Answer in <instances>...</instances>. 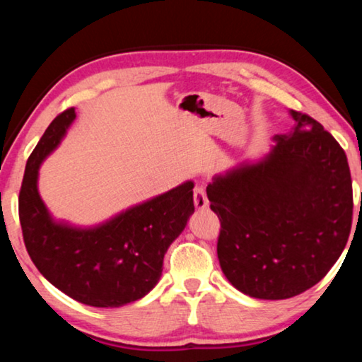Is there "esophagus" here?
I'll use <instances>...</instances> for the list:
<instances>
[{"label": "esophagus", "instance_id": "esophagus-1", "mask_svg": "<svg viewBox=\"0 0 362 362\" xmlns=\"http://www.w3.org/2000/svg\"><path fill=\"white\" fill-rule=\"evenodd\" d=\"M193 196H194V206L196 209H206L209 201H207L206 196V189L203 185H196L193 189Z\"/></svg>", "mask_w": 362, "mask_h": 362}]
</instances>
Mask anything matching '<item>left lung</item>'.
<instances>
[{"instance_id": "left-lung-1", "label": "left lung", "mask_w": 362, "mask_h": 362, "mask_svg": "<svg viewBox=\"0 0 362 362\" xmlns=\"http://www.w3.org/2000/svg\"><path fill=\"white\" fill-rule=\"evenodd\" d=\"M296 127L255 164L207 185L220 220L217 255L246 296L283 300L320 283L346 246L351 174L339 142L311 116L291 110Z\"/></svg>"}]
</instances>
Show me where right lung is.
I'll use <instances>...</instances> for the list:
<instances>
[{
	"mask_svg": "<svg viewBox=\"0 0 362 362\" xmlns=\"http://www.w3.org/2000/svg\"><path fill=\"white\" fill-rule=\"evenodd\" d=\"M75 118V108L56 116L28 158L19 193L23 243L35 267L59 291L84 305L116 308L156 286L164 254L194 212V183H182L94 228L54 222L36 187L38 169Z\"/></svg>",
	"mask_w": 362,
	"mask_h": 362,
	"instance_id": "1",
	"label": "right lung"
}]
</instances>
